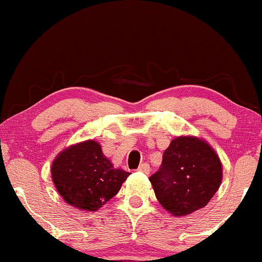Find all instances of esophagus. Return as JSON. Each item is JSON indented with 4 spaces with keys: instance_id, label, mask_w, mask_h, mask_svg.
<instances>
[{
    "instance_id": "obj_1",
    "label": "esophagus",
    "mask_w": 262,
    "mask_h": 262,
    "mask_svg": "<svg viewBox=\"0 0 262 262\" xmlns=\"http://www.w3.org/2000/svg\"><path fill=\"white\" fill-rule=\"evenodd\" d=\"M137 170H139V172H142V173H145V174H148L149 173V164L148 163H142V164H140V167L139 168H137Z\"/></svg>"
}]
</instances>
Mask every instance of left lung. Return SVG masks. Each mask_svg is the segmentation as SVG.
Masks as SVG:
<instances>
[{"label": "left lung", "instance_id": "left-lung-1", "mask_svg": "<svg viewBox=\"0 0 262 262\" xmlns=\"http://www.w3.org/2000/svg\"><path fill=\"white\" fill-rule=\"evenodd\" d=\"M218 155L204 141L177 137L162 156L160 169L149 177L156 198L176 216L205 207L222 182Z\"/></svg>", "mask_w": 262, "mask_h": 262}]
</instances>
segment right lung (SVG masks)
I'll use <instances>...</instances> for the list:
<instances>
[{"mask_svg": "<svg viewBox=\"0 0 262 262\" xmlns=\"http://www.w3.org/2000/svg\"><path fill=\"white\" fill-rule=\"evenodd\" d=\"M130 173L114 168L95 141H86L63 151L52 164L57 190L68 204L96 210L117 194Z\"/></svg>", "mask_w": 262, "mask_h": 262, "instance_id": "obj_1", "label": "right lung"}]
</instances>
